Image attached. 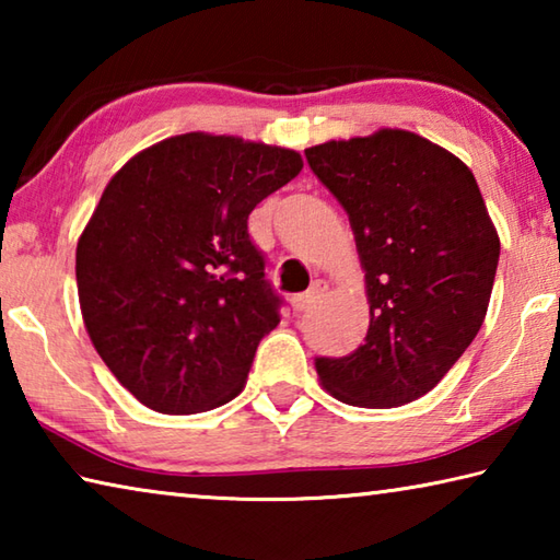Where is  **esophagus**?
I'll return each instance as SVG.
<instances>
[{"label": "esophagus", "instance_id": "1", "mask_svg": "<svg viewBox=\"0 0 560 560\" xmlns=\"http://www.w3.org/2000/svg\"><path fill=\"white\" fill-rule=\"evenodd\" d=\"M324 291H326V281H314V287H311L306 293H299V296L291 299L293 311L311 308L320 299V293H324Z\"/></svg>", "mask_w": 560, "mask_h": 560}]
</instances>
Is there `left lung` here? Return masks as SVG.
<instances>
[{
    "instance_id": "1",
    "label": "left lung",
    "mask_w": 560,
    "mask_h": 560,
    "mask_svg": "<svg viewBox=\"0 0 560 560\" xmlns=\"http://www.w3.org/2000/svg\"><path fill=\"white\" fill-rule=\"evenodd\" d=\"M348 212L371 326L346 358H316L324 390L355 407L428 395L485 324L499 234L471 170L400 128L306 150Z\"/></svg>"
}]
</instances>
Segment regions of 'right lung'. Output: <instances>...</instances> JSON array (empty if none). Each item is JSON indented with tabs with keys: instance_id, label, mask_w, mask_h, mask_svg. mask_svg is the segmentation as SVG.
Returning <instances> with one entry per match:
<instances>
[{
	"instance_id": "obj_1",
	"label": "right lung",
	"mask_w": 560,
	"mask_h": 560,
	"mask_svg": "<svg viewBox=\"0 0 560 560\" xmlns=\"http://www.w3.org/2000/svg\"><path fill=\"white\" fill-rule=\"evenodd\" d=\"M296 150L185 132L110 177L75 246L83 324L108 371L163 415L244 390L281 299L246 220L301 173Z\"/></svg>"
}]
</instances>
